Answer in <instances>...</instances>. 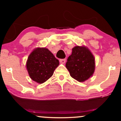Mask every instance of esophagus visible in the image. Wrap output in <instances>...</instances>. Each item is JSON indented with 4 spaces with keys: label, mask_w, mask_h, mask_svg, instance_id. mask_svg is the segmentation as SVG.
<instances>
[{
    "label": "esophagus",
    "mask_w": 121,
    "mask_h": 121,
    "mask_svg": "<svg viewBox=\"0 0 121 121\" xmlns=\"http://www.w3.org/2000/svg\"><path fill=\"white\" fill-rule=\"evenodd\" d=\"M59 62H60L61 64H64L65 62V59H60V60H59Z\"/></svg>",
    "instance_id": "obj_1"
}]
</instances>
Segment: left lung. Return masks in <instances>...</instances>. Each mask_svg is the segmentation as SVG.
Returning <instances> with one entry per match:
<instances>
[{"label": "left lung", "instance_id": "left-lung-1", "mask_svg": "<svg viewBox=\"0 0 121 121\" xmlns=\"http://www.w3.org/2000/svg\"><path fill=\"white\" fill-rule=\"evenodd\" d=\"M66 68L73 78L83 82L93 74L95 59L91 52L85 47L75 46L67 59Z\"/></svg>", "mask_w": 121, "mask_h": 121}]
</instances>
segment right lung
Segmentation results:
<instances>
[{
    "label": "right lung",
    "instance_id": "right-lung-1",
    "mask_svg": "<svg viewBox=\"0 0 121 121\" xmlns=\"http://www.w3.org/2000/svg\"><path fill=\"white\" fill-rule=\"evenodd\" d=\"M59 64V60L48 49L37 48L30 54L26 68L31 78L42 84L52 77Z\"/></svg>",
    "mask_w": 121,
    "mask_h": 121
}]
</instances>
